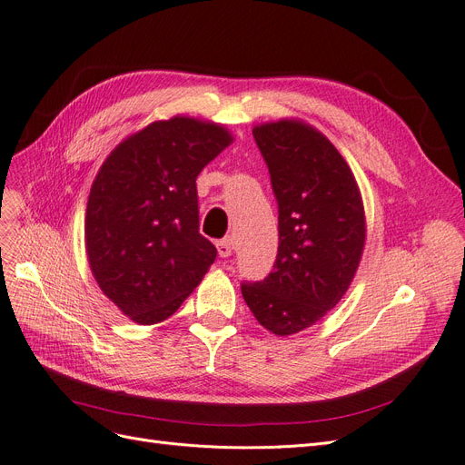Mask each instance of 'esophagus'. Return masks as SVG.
Masks as SVG:
<instances>
[{
    "mask_svg": "<svg viewBox=\"0 0 465 465\" xmlns=\"http://www.w3.org/2000/svg\"><path fill=\"white\" fill-rule=\"evenodd\" d=\"M217 252L221 257H229L232 253V238H223L217 242Z\"/></svg>",
    "mask_w": 465,
    "mask_h": 465,
    "instance_id": "1",
    "label": "esophagus"
}]
</instances>
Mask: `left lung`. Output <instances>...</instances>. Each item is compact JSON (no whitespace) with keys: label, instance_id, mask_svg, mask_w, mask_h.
<instances>
[{"label":"left lung","instance_id":"1","mask_svg":"<svg viewBox=\"0 0 465 465\" xmlns=\"http://www.w3.org/2000/svg\"><path fill=\"white\" fill-rule=\"evenodd\" d=\"M278 202V253L262 282L242 284L257 322L292 336L340 303L359 269L366 217L349 163L302 120L253 127Z\"/></svg>","mask_w":465,"mask_h":465}]
</instances>
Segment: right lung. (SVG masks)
I'll return each mask as SVG.
<instances>
[{
    "label": "right lung",
    "instance_id": "right-lung-1",
    "mask_svg": "<svg viewBox=\"0 0 465 465\" xmlns=\"http://www.w3.org/2000/svg\"><path fill=\"white\" fill-rule=\"evenodd\" d=\"M232 141L215 122L173 116L129 135L103 162L85 210L87 262L134 322L172 317L215 262L200 234L196 177Z\"/></svg>",
    "mask_w": 465,
    "mask_h": 465
}]
</instances>
